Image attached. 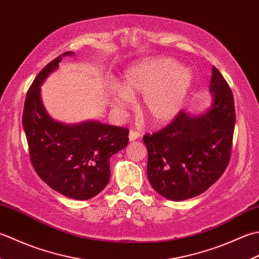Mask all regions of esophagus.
Wrapping results in <instances>:
<instances>
[{"label":"esophagus","mask_w":259,"mask_h":259,"mask_svg":"<svg viewBox=\"0 0 259 259\" xmlns=\"http://www.w3.org/2000/svg\"><path fill=\"white\" fill-rule=\"evenodd\" d=\"M140 137H141V135L138 133V131L130 130V133H129V141H130V142L136 141L137 139H139Z\"/></svg>","instance_id":"1"}]
</instances>
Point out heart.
Here are the masks:
<instances>
[{
  "instance_id": "b5f03b06",
  "label": "heart",
  "mask_w": 259,
  "mask_h": 259,
  "mask_svg": "<svg viewBox=\"0 0 259 259\" xmlns=\"http://www.w3.org/2000/svg\"><path fill=\"white\" fill-rule=\"evenodd\" d=\"M192 81L191 71L174 59H146L125 71L121 87H114L110 93L109 104L115 113H123L133 97L142 95V112L153 124H164L183 109Z\"/></svg>"
}]
</instances>
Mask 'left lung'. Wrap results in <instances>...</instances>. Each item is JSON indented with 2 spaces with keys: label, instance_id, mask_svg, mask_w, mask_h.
I'll list each match as a JSON object with an SVG mask.
<instances>
[{
  "label": "left lung",
  "instance_id": "8db88e82",
  "mask_svg": "<svg viewBox=\"0 0 259 259\" xmlns=\"http://www.w3.org/2000/svg\"><path fill=\"white\" fill-rule=\"evenodd\" d=\"M211 72L212 101L205 112L180 111L166 128L144 136L148 179L169 200L202 194L221 178L229 162L236 121L234 97L222 73L214 67Z\"/></svg>",
  "mask_w": 259,
  "mask_h": 259
}]
</instances>
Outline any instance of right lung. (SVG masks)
<instances>
[{"instance_id":"add662e5","label":"right lung","mask_w":259,"mask_h":259,"mask_svg":"<svg viewBox=\"0 0 259 259\" xmlns=\"http://www.w3.org/2000/svg\"><path fill=\"white\" fill-rule=\"evenodd\" d=\"M73 54H61L36 75L26 93L22 123L38 177L65 197L87 200L106 188L110 158L128 145L129 131L96 120L65 124L49 115L41 100V85L62 58Z\"/></svg>"}]
</instances>
